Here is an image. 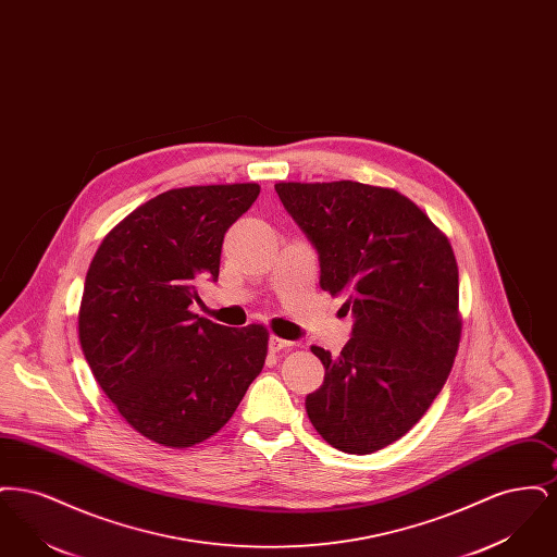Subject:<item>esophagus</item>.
I'll return each instance as SVG.
<instances>
[{
	"instance_id": "esophagus-1",
	"label": "esophagus",
	"mask_w": 557,
	"mask_h": 557,
	"mask_svg": "<svg viewBox=\"0 0 557 557\" xmlns=\"http://www.w3.org/2000/svg\"><path fill=\"white\" fill-rule=\"evenodd\" d=\"M290 341H284V338H277V336H271L269 338V350L271 352H280V350H286V348H290Z\"/></svg>"
}]
</instances>
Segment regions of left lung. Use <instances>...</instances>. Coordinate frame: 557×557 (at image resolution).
Returning <instances> with one entry per match:
<instances>
[{
  "label": "left lung",
  "mask_w": 557,
  "mask_h": 557,
  "mask_svg": "<svg viewBox=\"0 0 557 557\" xmlns=\"http://www.w3.org/2000/svg\"><path fill=\"white\" fill-rule=\"evenodd\" d=\"M319 257V286L345 296L350 341L307 395L332 447L368 455L422 420L449 377L461 336L459 273L449 239L409 198L359 182L275 184Z\"/></svg>",
  "instance_id": "8db88e82"
}]
</instances>
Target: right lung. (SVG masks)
<instances>
[{
	"label": "right lung",
	"mask_w": 557,
	"mask_h": 557,
	"mask_svg": "<svg viewBox=\"0 0 557 557\" xmlns=\"http://www.w3.org/2000/svg\"><path fill=\"white\" fill-rule=\"evenodd\" d=\"M257 184L169 189L100 244L81 298L79 341L119 413L164 447L219 432L265 366L263 325L198 318V286L216 282L225 232L252 207Z\"/></svg>",
	"instance_id": "add662e5"
}]
</instances>
